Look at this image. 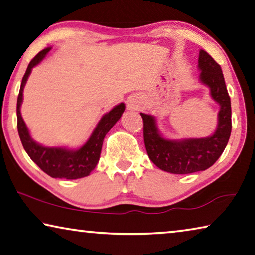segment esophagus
<instances>
[{"label": "esophagus", "instance_id": "34e87169", "mask_svg": "<svg viewBox=\"0 0 255 255\" xmlns=\"http://www.w3.org/2000/svg\"><path fill=\"white\" fill-rule=\"evenodd\" d=\"M129 108H135L134 104H129Z\"/></svg>", "mask_w": 255, "mask_h": 255}]
</instances>
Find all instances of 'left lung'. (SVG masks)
<instances>
[{
	"instance_id": "1",
	"label": "left lung",
	"mask_w": 255,
	"mask_h": 255,
	"mask_svg": "<svg viewBox=\"0 0 255 255\" xmlns=\"http://www.w3.org/2000/svg\"><path fill=\"white\" fill-rule=\"evenodd\" d=\"M200 80L210 88V95L219 104L215 132L203 138L168 139L161 134L155 117L140 113L144 123V143L149 160L161 170L186 175L207 170L219 159L232 132V107L222 70L212 56L201 50Z\"/></svg>"
}]
</instances>
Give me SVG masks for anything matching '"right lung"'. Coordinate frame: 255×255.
<instances>
[{"instance_id": "1", "label": "right lung", "mask_w": 255, "mask_h": 255, "mask_svg": "<svg viewBox=\"0 0 255 255\" xmlns=\"http://www.w3.org/2000/svg\"><path fill=\"white\" fill-rule=\"evenodd\" d=\"M51 47L44 48L35 56L28 64L26 74L23 76L21 86H20L18 101H17V118H18V132L21 139L22 146L27 154L42 170L51 176L52 178L64 179H78L90 175L94 170L100 160L101 149H102L103 139L109 130L115 126V124L120 119L125 111V104L120 103L118 106L107 112L99 124L96 125L90 138L83 146L77 149L68 147H48L36 143L31 138L29 130L26 126L25 121L21 117L20 107L22 103L23 88L27 83L31 69L45 58L50 52Z\"/></svg>"}]
</instances>
